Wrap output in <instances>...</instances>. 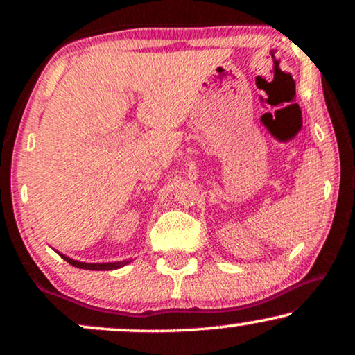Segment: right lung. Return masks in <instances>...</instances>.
I'll return each instance as SVG.
<instances>
[{
  "mask_svg": "<svg viewBox=\"0 0 355 355\" xmlns=\"http://www.w3.org/2000/svg\"><path fill=\"white\" fill-rule=\"evenodd\" d=\"M61 257L67 261V263H71L72 266H77V268H84V270H94V271L116 270V268H121V266H124V265L129 263V260H125V261H114V263H82V261L72 260V259H69V257H66V255H61Z\"/></svg>",
  "mask_w": 355,
  "mask_h": 355,
  "instance_id": "1",
  "label": "right lung"
}]
</instances>
